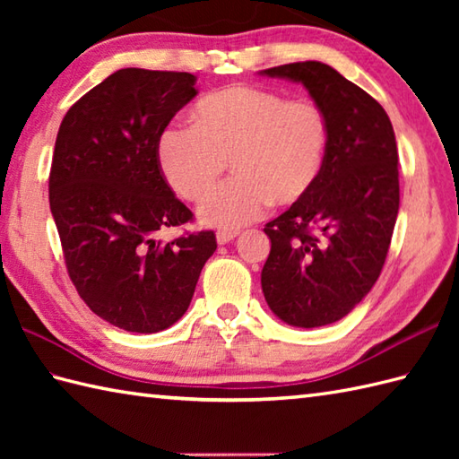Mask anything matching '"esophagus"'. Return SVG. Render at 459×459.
<instances>
[{"label": "esophagus", "instance_id": "esophagus-1", "mask_svg": "<svg viewBox=\"0 0 459 459\" xmlns=\"http://www.w3.org/2000/svg\"><path fill=\"white\" fill-rule=\"evenodd\" d=\"M240 235V230H229V229H222L217 230V242L219 245H227L232 238H237Z\"/></svg>", "mask_w": 459, "mask_h": 459}]
</instances>
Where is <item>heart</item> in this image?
I'll return each instance as SVG.
<instances>
[{
  "mask_svg": "<svg viewBox=\"0 0 459 459\" xmlns=\"http://www.w3.org/2000/svg\"><path fill=\"white\" fill-rule=\"evenodd\" d=\"M329 142L327 114L314 100L237 84L203 96L191 128L161 130L155 158L169 187L191 203L211 195L230 161L237 178L199 214L207 224L237 229L270 203L288 207L306 199L324 171Z\"/></svg>",
  "mask_w": 459,
  "mask_h": 459,
  "instance_id": "heart-1",
  "label": "heart"
}]
</instances>
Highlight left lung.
<instances>
[{
    "instance_id": "1",
    "label": "left lung",
    "mask_w": 459,
    "mask_h": 459,
    "mask_svg": "<svg viewBox=\"0 0 459 459\" xmlns=\"http://www.w3.org/2000/svg\"><path fill=\"white\" fill-rule=\"evenodd\" d=\"M264 74L306 86L327 114L331 142L314 191L264 227L272 247L262 291L288 325H329L385 266L401 203L394 130L383 106L329 65L290 63Z\"/></svg>"
}]
</instances>
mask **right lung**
Instances as JSON below:
<instances>
[{
	"instance_id": "add662e5",
	"label": "right lung",
	"mask_w": 459,
	"mask_h": 459,
	"mask_svg": "<svg viewBox=\"0 0 459 459\" xmlns=\"http://www.w3.org/2000/svg\"><path fill=\"white\" fill-rule=\"evenodd\" d=\"M195 82L191 73L122 68L76 100L56 134L48 203L68 278L96 316L132 333L173 325L217 250L212 230L155 240L193 221L155 143Z\"/></svg>"
}]
</instances>
